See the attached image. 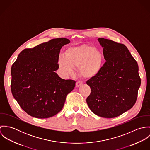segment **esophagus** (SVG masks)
Listing matches in <instances>:
<instances>
[{
	"mask_svg": "<svg viewBox=\"0 0 150 150\" xmlns=\"http://www.w3.org/2000/svg\"><path fill=\"white\" fill-rule=\"evenodd\" d=\"M83 84V82L81 81H78L76 84V87H79L80 86H81Z\"/></svg>",
	"mask_w": 150,
	"mask_h": 150,
	"instance_id": "esophagus-1",
	"label": "esophagus"
}]
</instances>
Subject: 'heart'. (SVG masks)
Masks as SVG:
<instances>
[{"instance_id":"b5f03b06","label":"heart","mask_w":150,"mask_h":150,"mask_svg":"<svg viewBox=\"0 0 150 150\" xmlns=\"http://www.w3.org/2000/svg\"><path fill=\"white\" fill-rule=\"evenodd\" d=\"M104 61L102 52L94 47L87 44L67 48L64 55L58 59L60 71L64 74H71L73 69L78 67L80 74L86 79L92 78L100 71Z\"/></svg>"}]
</instances>
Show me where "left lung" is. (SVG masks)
Instances as JSON below:
<instances>
[{"label":"left lung","mask_w":150,"mask_h":150,"mask_svg":"<svg viewBox=\"0 0 150 150\" xmlns=\"http://www.w3.org/2000/svg\"><path fill=\"white\" fill-rule=\"evenodd\" d=\"M98 40L103 48L106 62L98 75L86 81L91 92L86 101L95 114L111 118L134 106L141 79L137 63L124 44Z\"/></svg>","instance_id":"1"}]
</instances>
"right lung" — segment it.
Masks as SVG:
<instances>
[{
  "label": "right lung",
  "mask_w": 150,
  "mask_h": 150,
  "mask_svg": "<svg viewBox=\"0 0 150 150\" xmlns=\"http://www.w3.org/2000/svg\"><path fill=\"white\" fill-rule=\"evenodd\" d=\"M69 43L67 39L57 38L25 48L12 65V94L29 115L47 118L57 114L74 88L75 81L62 79L55 72L60 50Z\"/></svg>",
  "instance_id": "add662e5"
}]
</instances>
